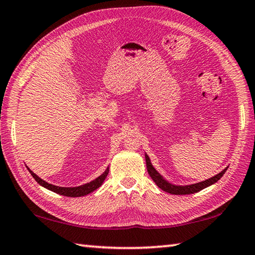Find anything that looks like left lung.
Instances as JSON below:
<instances>
[{"label": "left lung", "instance_id": "1", "mask_svg": "<svg viewBox=\"0 0 255 255\" xmlns=\"http://www.w3.org/2000/svg\"><path fill=\"white\" fill-rule=\"evenodd\" d=\"M145 158H146V166H147V171H148V174L150 175V178H152L154 182L157 184L158 188H161L163 191L172 193V195H190V193H196L198 191H200V190L209 187V185L214 184L215 182H217L227 170L226 167V169L223 170L219 174L215 175L213 178H210L206 181H202V182L191 184V185H183L182 187V185H173L169 182H166V181L157 173L156 170L154 169L152 163L149 161V157L146 154H145Z\"/></svg>", "mask_w": 255, "mask_h": 255}]
</instances>
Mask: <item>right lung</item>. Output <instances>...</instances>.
<instances>
[{"instance_id":"obj_1","label":"right lung","mask_w":255,"mask_h":255,"mask_svg":"<svg viewBox=\"0 0 255 255\" xmlns=\"http://www.w3.org/2000/svg\"><path fill=\"white\" fill-rule=\"evenodd\" d=\"M29 172H30V174L33 176V179L36 180L38 183H39L40 185H42V187H45L46 189L50 190V191H54L56 193H58V195L66 196V197H83V196L89 195V193H91L92 191H94V190L100 187L103 181L106 180L107 175H108V172H109V170L107 169V171L105 172V173L101 174L96 180L91 181V182L83 184V185H80V187H75V188H63V187H57V185H53V184H50V183H47L46 181L41 180L39 176H37L36 174H34L31 170H29Z\"/></svg>"}]
</instances>
